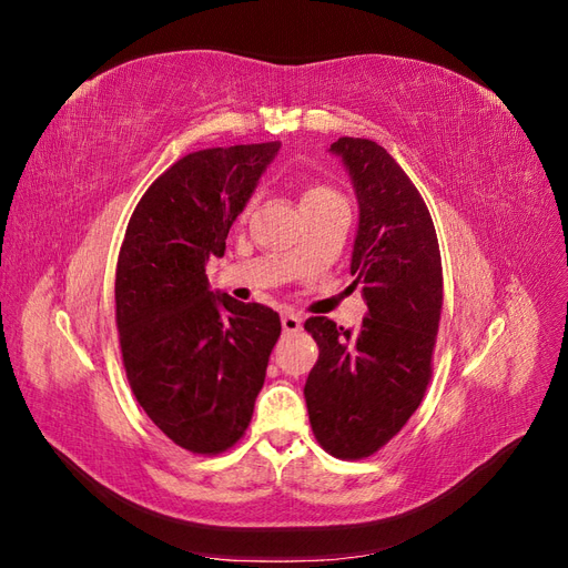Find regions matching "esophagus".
<instances>
[{"instance_id":"1","label":"esophagus","mask_w":568,"mask_h":568,"mask_svg":"<svg viewBox=\"0 0 568 568\" xmlns=\"http://www.w3.org/2000/svg\"><path fill=\"white\" fill-rule=\"evenodd\" d=\"M301 326H303V317L301 315H296V313H284L282 315V329H284V334H296V332H301Z\"/></svg>"}]
</instances>
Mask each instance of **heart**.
<instances>
[{"label":"heart","mask_w":568,"mask_h":568,"mask_svg":"<svg viewBox=\"0 0 568 568\" xmlns=\"http://www.w3.org/2000/svg\"><path fill=\"white\" fill-rule=\"evenodd\" d=\"M326 201H343L334 189L329 186H322V184H315V186H307L305 194H303V205H313V203H326Z\"/></svg>","instance_id":"1"}]
</instances>
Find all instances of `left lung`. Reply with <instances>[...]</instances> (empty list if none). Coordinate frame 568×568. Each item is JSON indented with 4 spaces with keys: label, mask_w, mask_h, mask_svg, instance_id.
Masks as SVG:
<instances>
[{
    "label": "left lung",
    "mask_w": 568,
    "mask_h": 568,
    "mask_svg": "<svg viewBox=\"0 0 568 568\" xmlns=\"http://www.w3.org/2000/svg\"><path fill=\"white\" fill-rule=\"evenodd\" d=\"M329 151L359 203L351 274L367 317L357 332L326 317L305 322L320 357L303 393L322 448L363 459L400 432L432 382L443 267L432 213L390 153L359 136H341Z\"/></svg>",
    "instance_id": "1"
}]
</instances>
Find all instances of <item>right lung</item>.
I'll return each instance as SVG.
<instances>
[{
    "mask_svg": "<svg viewBox=\"0 0 568 568\" xmlns=\"http://www.w3.org/2000/svg\"><path fill=\"white\" fill-rule=\"evenodd\" d=\"M277 151L265 142L186 153L146 189L120 246L115 324L130 388L194 455L225 453L246 434L282 334L272 307L215 296L205 277Z\"/></svg>",
    "mask_w": 568,
    "mask_h": 568,
    "instance_id": "obj_1",
    "label": "right lung"
}]
</instances>
